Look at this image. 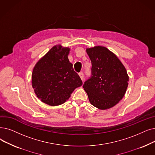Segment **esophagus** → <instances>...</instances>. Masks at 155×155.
<instances>
[{
  "label": "esophagus",
  "mask_w": 155,
  "mask_h": 155,
  "mask_svg": "<svg viewBox=\"0 0 155 155\" xmlns=\"http://www.w3.org/2000/svg\"><path fill=\"white\" fill-rule=\"evenodd\" d=\"M79 76H80V78H81V80H82V81H84V73H83L82 72H80V73H79Z\"/></svg>",
  "instance_id": "34e87169"
}]
</instances>
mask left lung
<instances>
[{"label": "left lung", "mask_w": 155, "mask_h": 155, "mask_svg": "<svg viewBox=\"0 0 155 155\" xmlns=\"http://www.w3.org/2000/svg\"><path fill=\"white\" fill-rule=\"evenodd\" d=\"M92 63L91 76L83 87L90 103L98 109L115 106L124 96L129 76L118 57L105 47L86 49Z\"/></svg>", "instance_id": "1"}]
</instances>
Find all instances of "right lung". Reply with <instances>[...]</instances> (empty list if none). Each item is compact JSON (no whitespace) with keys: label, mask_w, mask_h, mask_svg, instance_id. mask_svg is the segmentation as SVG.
<instances>
[{"label":"right lung","mask_w":155,"mask_h":155,"mask_svg":"<svg viewBox=\"0 0 155 155\" xmlns=\"http://www.w3.org/2000/svg\"><path fill=\"white\" fill-rule=\"evenodd\" d=\"M69 48L55 45L36 63L31 84L37 97L50 106L62 104L71 93L82 85L68 56Z\"/></svg>","instance_id":"1"}]
</instances>
